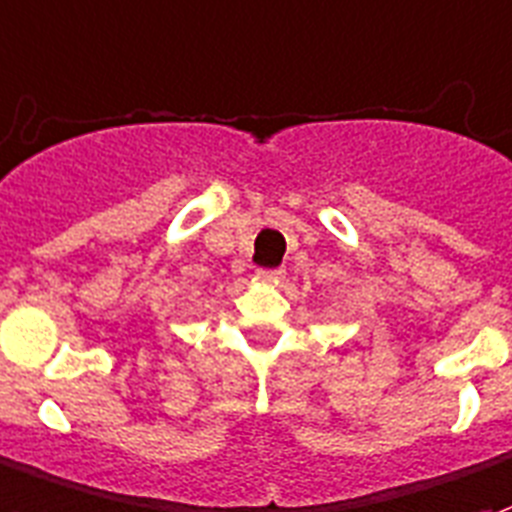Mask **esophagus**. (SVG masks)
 <instances>
[{
    "instance_id": "1",
    "label": "esophagus",
    "mask_w": 512,
    "mask_h": 512,
    "mask_svg": "<svg viewBox=\"0 0 512 512\" xmlns=\"http://www.w3.org/2000/svg\"><path fill=\"white\" fill-rule=\"evenodd\" d=\"M256 278L264 280V283H272V280L283 278V270H267V267H264V270L256 272Z\"/></svg>"
}]
</instances>
